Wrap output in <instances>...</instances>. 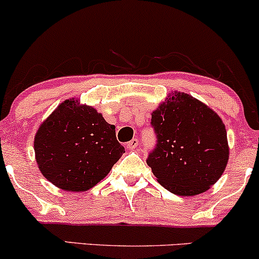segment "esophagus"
Wrapping results in <instances>:
<instances>
[{
  "label": "esophagus",
  "instance_id": "34e87169",
  "mask_svg": "<svg viewBox=\"0 0 259 259\" xmlns=\"http://www.w3.org/2000/svg\"><path fill=\"white\" fill-rule=\"evenodd\" d=\"M138 145H139V140L138 139H133L132 141L127 142L125 146H126L127 150H134V148L138 147Z\"/></svg>",
  "mask_w": 259,
  "mask_h": 259
}]
</instances>
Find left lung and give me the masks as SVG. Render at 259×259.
I'll return each instance as SVG.
<instances>
[{
    "label": "left lung",
    "mask_w": 259,
    "mask_h": 259,
    "mask_svg": "<svg viewBox=\"0 0 259 259\" xmlns=\"http://www.w3.org/2000/svg\"><path fill=\"white\" fill-rule=\"evenodd\" d=\"M157 145L147 164L171 194L196 196L214 185L229 160L227 129L203 102L174 91L152 112Z\"/></svg>",
    "instance_id": "8db88e82"
}]
</instances>
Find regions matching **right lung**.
Segmentation results:
<instances>
[{"label":"right lung","instance_id":"obj_1","mask_svg":"<svg viewBox=\"0 0 259 259\" xmlns=\"http://www.w3.org/2000/svg\"><path fill=\"white\" fill-rule=\"evenodd\" d=\"M40 171L64 191L84 192L105 179L125 152L94 107L65 100L38 126L34 138Z\"/></svg>","mask_w":259,"mask_h":259}]
</instances>
